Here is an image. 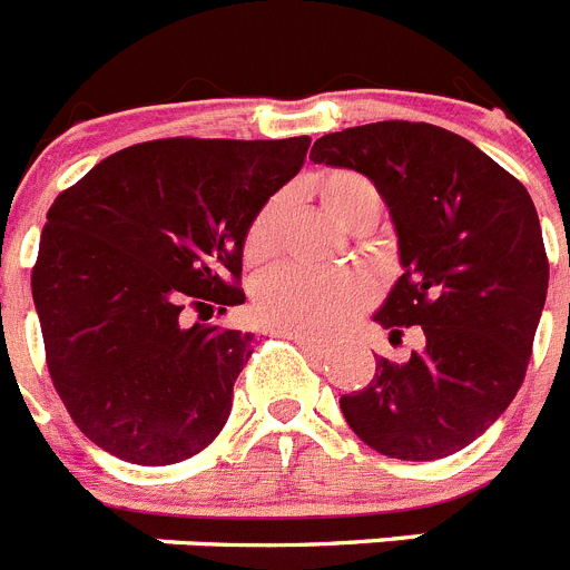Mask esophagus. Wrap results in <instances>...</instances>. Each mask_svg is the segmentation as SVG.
<instances>
[{
	"label": "esophagus",
	"mask_w": 570,
	"mask_h": 570,
	"mask_svg": "<svg viewBox=\"0 0 570 570\" xmlns=\"http://www.w3.org/2000/svg\"><path fill=\"white\" fill-rule=\"evenodd\" d=\"M282 336H288V340H294L296 345L302 347V351H311V354H320L322 347V342L320 340H314V336H305V334H296V331H279Z\"/></svg>",
	"instance_id": "1"
}]
</instances>
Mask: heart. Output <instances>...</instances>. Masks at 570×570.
Listing matches in <instances>:
<instances>
[{
	"label": "heart",
	"mask_w": 570,
	"mask_h": 570,
	"mask_svg": "<svg viewBox=\"0 0 570 570\" xmlns=\"http://www.w3.org/2000/svg\"><path fill=\"white\" fill-rule=\"evenodd\" d=\"M316 194L336 223L354 228L360 223H376L382 214V196L367 176L356 170H328L316 179ZM282 205L268 203L254 216L245 234V256L262 262L271 254L274 234L279 228ZM371 299V285L365 276L351 271H271L259 279L254 308L265 325L276 331L325 336L336 331L347 316H354Z\"/></svg>",
	"instance_id": "heart-1"
}]
</instances>
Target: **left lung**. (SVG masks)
I'll return each mask as SVG.
<instances>
[{"label":"left lung","instance_id":"8db88e82","mask_svg":"<svg viewBox=\"0 0 570 570\" xmlns=\"http://www.w3.org/2000/svg\"><path fill=\"white\" fill-rule=\"evenodd\" d=\"M311 159L365 174L385 199L402 276L374 314L391 336L420 325L405 362L340 396L365 445L394 460L451 456L485 434L525 380L548 294L540 216L520 179L460 134L371 122L325 134Z\"/></svg>","mask_w":570,"mask_h":570}]
</instances>
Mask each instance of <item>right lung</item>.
<instances>
[{"label":"right lung","mask_w":570,"mask_h":570,"mask_svg":"<svg viewBox=\"0 0 570 570\" xmlns=\"http://www.w3.org/2000/svg\"><path fill=\"white\" fill-rule=\"evenodd\" d=\"M308 145H130L50 205L30 274L45 360L70 420L102 451L174 465L223 431L254 334L185 325V311L245 302V234Z\"/></svg>","instance_id":"right-lung-1"}]
</instances>
